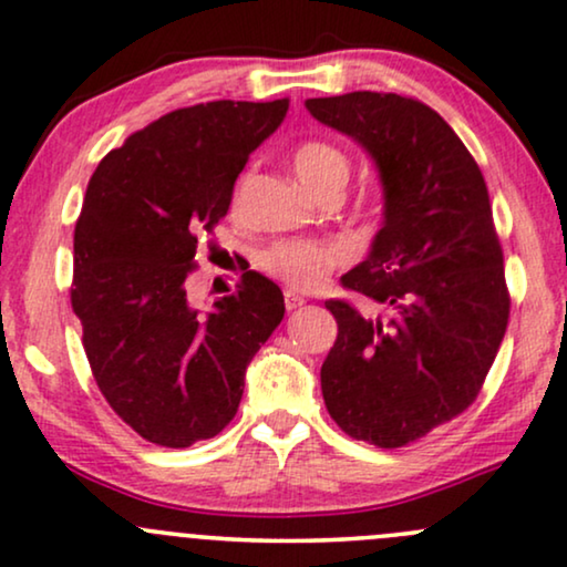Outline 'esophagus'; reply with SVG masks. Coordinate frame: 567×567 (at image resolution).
Returning <instances> with one entry per match:
<instances>
[{
  "label": "esophagus",
  "mask_w": 567,
  "mask_h": 567,
  "mask_svg": "<svg viewBox=\"0 0 567 567\" xmlns=\"http://www.w3.org/2000/svg\"><path fill=\"white\" fill-rule=\"evenodd\" d=\"M303 303H306V298L300 296V292L285 290V306H288V311H296V308H300Z\"/></svg>",
  "instance_id": "obj_1"
}]
</instances>
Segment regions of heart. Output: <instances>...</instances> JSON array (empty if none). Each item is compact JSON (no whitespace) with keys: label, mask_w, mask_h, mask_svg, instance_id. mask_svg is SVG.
<instances>
[{"label":"heart","mask_w":567,"mask_h":567,"mask_svg":"<svg viewBox=\"0 0 567 567\" xmlns=\"http://www.w3.org/2000/svg\"><path fill=\"white\" fill-rule=\"evenodd\" d=\"M292 167L306 188L319 193L327 183L348 181V159L340 148L321 141L298 146ZM350 250L337 240H277L259 254V267L296 290H313L329 271L346 264Z\"/></svg>","instance_id":"obj_1"}]
</instances>
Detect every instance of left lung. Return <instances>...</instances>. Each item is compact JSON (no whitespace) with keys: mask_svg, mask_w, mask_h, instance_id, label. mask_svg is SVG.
Instances as JSON below:
<instances>
[{"mask_svg":"<svg viewBox=\"0 0 567 567\" xmlns=\"http://www.w3.org/2000/svg\"><path fill=\"white\" fill-rule=\"evenodd\" d=\"M353 138L382 183V227L342 285L374 313L327 300L337 340L321 395L342 432L403 447L474 403L507 329L503 248L482 169L434 110L398 93L306 99Z\"/></svg>","mask_w":567,"mask_h":567,"instance_id":"1","label":"left lung"}]
</instances>
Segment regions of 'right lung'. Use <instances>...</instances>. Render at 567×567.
I'll return each mask as SVG.
<instances>
[{
    "mask_svg": "<svg viewBox=\"0 0 567 567\" xmlns=\"http://www.w3.org/2000/svg\"><path fill=\"white\" fill-rule=\"evenodd\" d=\"M288 106L225 99L164 114L106 154L85 190L70 290L85 355L112 411L162 447L230 424L248 363L285 317L282 290L259 271L209 311L185 279Z\"/></svg>",
    "mask_w": 567,
    "mask_h": 567,
    "instance_id": "obj_1",
    "label": "right lung"
}]
</instances>
